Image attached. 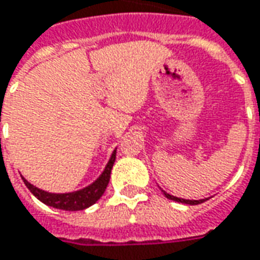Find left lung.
<instances>
[{
    "instance_id": "obj_1",
    "label": "left lung",
    "mask_w": 260,
    "mask_h": 260,
    "mask_svg": "<svg viewBox=\"0 0 260 260\" xmlns=\"http://www.w3.org/2000/svg\"><path fill=\"white\" fill-rule=\"evenodd\" d=\"M162 192H164V195H165L168 199H171V201H175V202H182V204H188V205H198V204H202V202H205V199H201V201H189V199H181V198L172 197V195L167 193L165 190H162Z\"/></svg>"
}]
</instances>
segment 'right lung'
<instances>
[{"instance_id": "obj_1", "label": "right lung", "mask_w": 260, "mask_h": 260, "mask_svg": "<svg viewBox=\"0 0 260 260\" xmlns=\"http://www.w3.org/2000/svg\"><path fill=\"white\" fill-rule=\"evenodd\" d=\"M116 151L112 152L111 159L107 164V167L104 169V172L96 181L91 183L89 186H86L84 189L77 190V192H70V193H49L45 190L38 189L37 186L31 185L29 182L22 178V181L25 183V186L32 192L35 198H38L42 204L56 208V209H62V211H82L89 208L100 199L104 192L107 189L109 178H111V171L115 162Z\"/></svg>"}]
</instances>
